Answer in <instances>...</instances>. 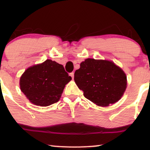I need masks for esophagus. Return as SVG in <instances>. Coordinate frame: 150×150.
<instances>
[{"mask_svg":"<svg viewBox=\"0 0 150 150\" xmlns=\"http://www.w3.org/2000/svg\"><path fill=\"white\" fill-rule=\"evenodd\" d=\"M69 76L72 78V79H74V72H71L70 74H69Z\"/></svg>","mask_w":150,"mask_h":150,"instance_id":"obj_1","label":"esophagus"}]
</instances>
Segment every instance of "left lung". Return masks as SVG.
<instances>
[{
    "label": "left lung",
    "mask_w": 150,
    "mask_h": 150,
    "mask_svg": "<svg viewBox=\"0 0 150 150\" xmlns=\"http://www.w3.org/2000/svg\"><path fill=\"white\" fill-rule=\"evenodd\" d=\"M74 73V81L87 99L108 106L121 99L127 87L126 74L113 62L87 59Z\"/></svg>",
    "instance_id": "left-lung-1"
}]
</instances>
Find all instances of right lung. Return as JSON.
Returning a JSON list of instances; mask_svg holds the SVG:
<instances>
[{"label": "right lung", "mask_w": 150, "mask_h": 150, "mask_svg": "<svg viewBox=\"0 0 150 150\" xmlns=\"http://www.w3.org/2000/svg\"><path fill=\"white\" fill-rule=\"evenodd\" d=\"M71 80L62 65L47 59L26 69L20 79L22 92L35 105L48 106L60 99Z\"/></svg>", "instance_id": "add662e5"}]
</instances>
